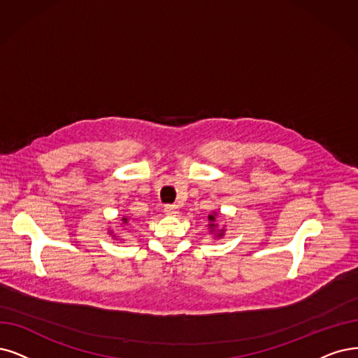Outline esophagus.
<instances>
[{"label":"esophagus","instance_id":"1","mask_svg":"<svg viewBox=\"0 0 358 358\" xmlns=\"http://www.w3.org/2000/svg\"><path fill=\"white\" fill-rule=\"evenodd\" d=\"M164 210H165V214H166V215L174 217V215H177V214H178V206H177V205H165Z\"/></svg>","mask_w":358,"mask_h":358}]
</instances>
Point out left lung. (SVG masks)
I'll return each mask as SVG.
<instances>
[{
    "instance_id": "1",
    "label": "left lung",
    "mask_w": 358,
    "mask_h": 358,
    "mask_svg": "<svg viewBox=\"0 0 358 358\" xmlns=\"http://www.w3.org/2000/svg\"><path fill=\"white\" fill-rule=\"evenodd\" d=\"M208 220H209V224H208L209 229H210V230H215V229H217V224H215V214H210V215L208 217ZM222 231H224V230H221V231L218 233V236H220V237L222 236Z\"/></svg>"
}]
</instances>
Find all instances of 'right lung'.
<instances>
[{
  "instance_id": "right-lung-1",
  "label": "right lung",
  "mask_w": 358,
  "mask_h": 358,
  "mask_svg": "<svg viewBox=\"0 0 358 358\" xmlns=\"http://www.w3.org/2000/svg\"><path fill=\"white\" fill-rule=\"evenodd\" d=\"M122 221H124V222H125V224H127V221H128V220H127V218H125V217H124V218H122Z\"/></svg>"
}]
</instances>
